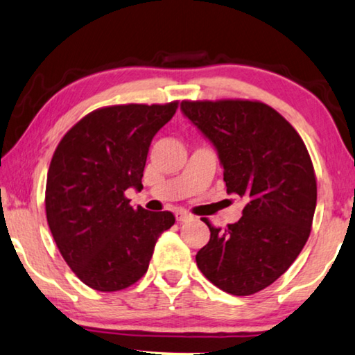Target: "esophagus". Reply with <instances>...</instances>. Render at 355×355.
Here are the masks:
<instances>
[{"label":"esophagus","instance_id":"1","mask_svg":"<svg viewBox=\"0 0 355 355\" xmlns=\"http://www.w3.org/2000/svg\"><path fill=\"white\" fill-rule=\"evenodd\" d=\"M192 219V214L184 211V209H178L176 211V220L178 223H186V220H190Z\"/></svg>","mask_w":355,"mask_h":355}]
</instances>
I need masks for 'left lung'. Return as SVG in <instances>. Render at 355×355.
Wrapping results in <instances>:
<instances>
[{"mask_svg": "<svg viewBox=\"0 0 355 355\" xmlns=\"http://www.w3.org/2000/svg\"><path fill=\"white\" fill-rule=\"evenodd\" d=\"M181 110L213 144L227 193L246 198L239 223L213 227L198 269L225 293L254 295L288 270L309 239L317 182L295 128L258 101H182Z\"/></svg>", "mask_w": 355, "mask_h": 355, "instance_id": "left-lung-1", "label": "left lung"}]
</instances>
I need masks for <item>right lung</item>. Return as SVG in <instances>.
Returning a JSON list of instances; mask_svg holds the SVG:
<instances>
[{
	"mask_svg": "<svg viewBox=\"0 0 355 355\" xmlns=\"http://www.w3.org/2000/svg\"><path fill=\"white\" fill-rule=\"evenodd\" d=\"M176 109L178 102L104 107L81 118L55 148L46 218L65 263L92 290L136 284L174 224L169 211L132 208L125 190L141 192L148 147Z\"/></svg>",
	"mask_w": 355,
	"mask_h": 355,
	"instance_id": "right-lung-1",
	"label": "right lung"
}]
</instances>
